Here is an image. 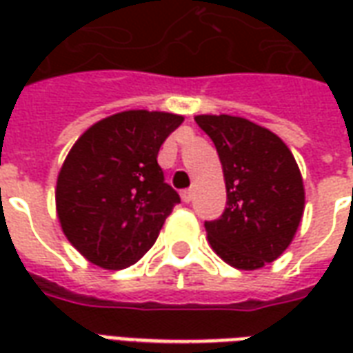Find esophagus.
Wrapping results in <instances>:
<instances>
[{"label":"esophagus","mask_w":353,"mask_h":353,"mask_svg":"<svg viewBox=\"0 0 353 353\" xmlns=\"http://www.w3.org/2000/svg\"><path fill=\"white\" fill-rule=\"evenodd\" d=\"M192 196H194L192 189H185V191H181V200H183V202H191Z\"/></svg>","instance_id":"obj_1"}]
</instances>
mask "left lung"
<instances>
[{"instance_id": "obj_1", "label": "left lung", "mask_w": 353, "mask_h": 353, "mask_svg": "<svg viewBox=\"0 0 353 353\" xmlns=\"http://www.w3.org/2000/svg\"><path fill=\"white\" fill-rule=\"evenodd\" d=\"M214 141L225 176L227 208L206 221L208 240L225 263L257 270L288 250L304 212L301 170L274 132L232 115H196Z\"/></svg>"}]
</instances>
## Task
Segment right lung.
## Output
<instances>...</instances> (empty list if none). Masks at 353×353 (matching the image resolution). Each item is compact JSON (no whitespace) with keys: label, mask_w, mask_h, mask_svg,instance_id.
<instances>
[{"label":"right lung","mask_w":353,"mask_h":353,"mask_svg":"<svg viewBox=\"0 0 353 353\" xmlns=\"http://www.w3.org/2000/svg\"><path fill=\"white\" fill-rule=\"evenodd\" d=\"M183 117L130 109L105 117L81 136L60 168L57 214L77 252L105 270L134 265L179 204L157 162Z\"/></svg>","instance_id":"right-lung-1"}]
</instances>
